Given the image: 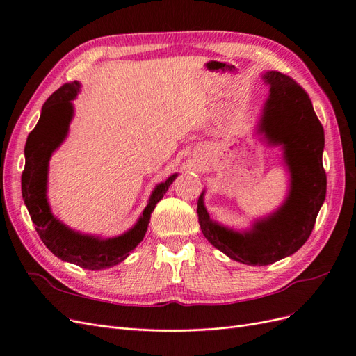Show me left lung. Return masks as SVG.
<instances>
[{
	"instance_id": "obj_1",
	"label": "left lung",
	"mask_w": 356,
	"mask_h": 356,
	"mask_svg": "<svg viewBox=\"0 0 356 356\" xmlns=\"http://www.w3.org/2000/svg\"><path fill=\"white\" fill-rule=\"evenodd\" d=\"M262 81L268 85L270 95L255 134L268 147L282 151L283 163L291 173L284 202L243 230L227 227L209 217L204 204L205 191L196 209L207 241L246 266H268L295 254L309 238L327 189L323 168L324 129L308 94L280 72H266Z\"/></svg>"
}]
</instances>
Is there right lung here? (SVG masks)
Segmentation results:
<instances>
[{"instance_id":"obj_1","label":"right lung","mask_w":356,"mask_h":356,"mask_svg":"<svg viewBox=\"0 0 356 356\" xmlns=\"http://www.w3.org/2000/svg\"><path fill=\"white\" fill-rule=\"evenodd\" d=\"M81 92V83H65L44 104L41 117L31 131L24 147V170L22 195L39 238L61 261L86 270H104L124 261L142 242L155 205L163 200L171 183L179 176L171 175L154 188L148 205L138 221L124 233L113 238L86 234L65 226L51 211L48 202V164L51 155L67 138L74 115L73 99Z\"/></svg>"}]
</instances>
